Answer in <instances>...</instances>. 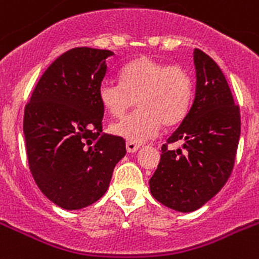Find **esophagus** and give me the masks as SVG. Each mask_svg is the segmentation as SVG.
<instances>
[{"label": "esophagus", "instance_id": "1", "mask_svg": "<svg viewBox=\"0 0 259 259\" xmlns=\"http://www.w3.org/2000/svg\"><path fill=\"white\" fill-rule=\"evenodd\" d=\"M140 146L141 145L136 144V142H130V141L126 142V150L129 151V153H136V151L140 149Z\"/></svg>", "mask_w": 259, "mask_h": 259}]
</instances>
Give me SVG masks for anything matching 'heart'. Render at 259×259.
Segmentation results:
<instances>
[{
  "label": "heart",
  "instance_id": "1",
  "mask_svg": "<svg viewBox=\"0 0 259 259\" xmlns=\"http://www.w3.org/2000/svg\"><path fill=\"white\" fill-rule=\"evenodd\" d=\"M121 81L106 78L98 86L101 105L113 117H121L134 104L138 108L110 126L114 136L144 142L157 136L161 125L173 126L190 109L194 83L181 65H167L140 57L121 69Z\"/></svg>",
  "mask_w": 259,
  "mask_h": 259
}]
</instances>
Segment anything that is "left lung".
Returning a JSON list of instances; mask_svg holds the SVG:
<instances>
[{
  "mask_svg": "<svg viewBox=\"0 0 259 259\" xmlns=\"http://www.w3.org/2000/svg\"><path fill=\"white\" fill-rule=\"evenodd\" d=\"M195 97L178 129L161 148L149 181L151 195L177 211H194L217 194L233 171L241 134L239 106L213 58L194 50ZM183 146L170 151L167 144Z\"/></svg>",
  "mask_w": 259,
  "mask_h": 259,
  "instance_id": "8db88e82",
  "label": "left lung"
}]
</instances>
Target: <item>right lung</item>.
<instances>
[{"label":"right lung","instance_id":"obj_1","mask_svg":"<svg viewBox=\"0 0 259 259\" xmlns=\"http://www.w3.org/2000/svg\"><path fill=\"white\" fill-rule=\"evenodd\" d=\"M110 50L74 48L61 54L25 106L27 163L39 190L57 206L77 210L106 193L125 140L102 133L98 86Z\"/></svg>","mask_w":259,"mask_h":259}]
</instances>
